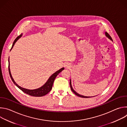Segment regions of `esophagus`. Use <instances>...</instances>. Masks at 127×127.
Instances as JSON below:
<instances>
[{
    "mask_svg": "<svg viewBox=\"0 0 127 127\" xmlns=\"http://www.w3.org/2000/svg\"><path fill=\"white\" fill-rule=\"evenodd\" d=\"M65 67H67V68H68V67H70V65H69V64H68V63H66V64H65Z\"/></svg>",
    "mask_w": 127,
    "mask_h": 127,
    "instance_id": "34e87169",
    "label": "esophagus"
}]
</instances>
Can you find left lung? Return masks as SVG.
<instances>
[{"label":"left lung","mask_w":127,"mask_h":127,"mask_svg":"<svg viewBox=\"0 0 127 127\" xmlns=\"http://www.w3.org/2000/svg\"><path fill=\"white\" fill-rule=\"evenodd\" d=\"M104 34H105V35L106 36V37L108 38L110 40H111L112 41H113V39H112L110 35V34H108L106 32H104ZM70 87H71V89L72 91V92H73L75 95H77L78 96H79V97H83V98H88V97H91L92 96H84V95H79V94H78L77 93H76L75 92V90H74V89L73 88V87H72V84H71V80L70 79ZM93 97V96H92Z\"/></svg>","instance_id":"left-lung-1"}]
</instances>
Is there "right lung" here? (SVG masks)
<instances>
[{
  "label": "right lung",
  "mask_w": 127,
  "mask_h": 127,
  "mask_svg": "<svg viewBox=\"0 0 127 127\" xmlns=\"http://www.w3.org/2000/svg\"><path fill=\"white\" fill-rule=\"evenodd\" d=\"M22 35H23V33H22L20 35L18 36V37L15 39V40L14 41V42L13 43V44H12V47L10 49V51L11 50V49L13 47V46H14L15 43L16 42V41L18 40H19L20 38H21L22 37ZM9 65H10V64H9V58H8V71H9V73L10 78H11L12 81H13V82L14 83V84L18 88H19L21 90H22L24 93H26V94H28L30 95H31V96H36V97L43 96L47 94H48L51 91L52 88V86H53L54 81V80H55L56 76L60 73V72L62 71H63L64 69V68L63 67V68H61L60 69H59V70L55 72V73L53 74L49 77V78L48 79L47 82L41 87H40L38 88H37V89H28L25 88H23V87L19 86L15 82V81L14 80V79H13V77L11 75V72H10V66Z\"/></svg>",
  "instance_id": "1"
}]
</instances>
